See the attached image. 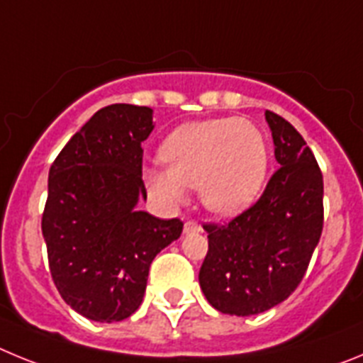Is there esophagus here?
<instances>
[{"label": "esophagus", "mask_w": 363, "mask_h": 363, "mask_svg": "<svg viewBox=\"0 0 363 363\" xmlns=\"http://www.w3.org/2000/svg\"><path fill=\"white\" fill-rule=\"evenodd\" d=\"M184 233L185 234H194V233H201V225L200 223H196V221H185V225H184Z\"/></svg>", "instance_id": "obj_1"}]
</instances>
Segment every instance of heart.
Returning a JSON list of instances; mask_svg holds the SVG:
<instances>
[{
  "instance_id": "obj_1",
  "label": "heart",
  "mask_w": 363,
  "mask_h": 363,
  "mask_svg": "<svg viewBox=\"0 0 363 363\" xmlns=\"http://www.w3.org/2000/svg\"><path fill=\"white\" fill-rule=\"evenodd\" d=\"M160 158L165 167L145 171L154 196L176 205L185 200L187 187H196L205 209L218 216H236L249 209L269 171L264 133L240 118L179 125L163 140Z\"/></svg>"
}]
</instances>
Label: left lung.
<instances>
[{"label":"left lung","mask_w":363,"mask_h":363,"mask_svg":"<svg viewBox=\"0 0 363 363\" xmlns=\"http://www.w3.org/2000/svg\"><path fill=\"white\" fill-rule=\"evenodd\" d=\"M265 120L280 169L252 207L227 225H203L209 251L198 278L223 314L251 316L289 298L322 236L323 178L313 150L287 120L271 111Z\"/></svg>","instance_id":"left-lung-1"}]
</instances>
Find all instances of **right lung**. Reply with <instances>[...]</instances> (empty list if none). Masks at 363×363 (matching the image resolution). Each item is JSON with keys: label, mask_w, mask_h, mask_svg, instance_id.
<instances>
[{"label": "right lung", "mask_w": 363, "mask_h": 363, "mask_svg": "<svg viewBox=\"0 0 363 363\" xmlns=\"http://www.w3.org/2000/svg\"><path fill=\"white\" fill-rule=\"evenodd\" d=\"M152 108H99L57 154L49 172L41 230L52 280L76 313L121 322L142 306L152 259L179 238L178 218L138 209L147 200L142 142Z\"/></svg>", "instance_id": "add662e5"}]
</instances>
